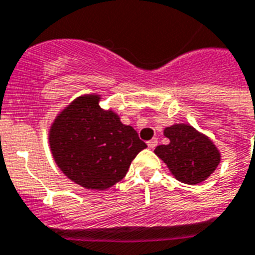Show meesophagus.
Instances as JSON below:
<instances>
[{"label":"esophagus","mask_w":255,"mask_h":255,"mask_svg":"<svg viewBox=\"0 0 255 255\" xmlns=\"http://www.w3.org/2000/svg\"><path fill=\"white\" fill-rule=\"evenodd\" d=\"M147 144H148V148H149V149H153V148L157 145V139H151L149 141H147Z\"/></svg>","instance_id":"esophagus-1"}]
</instances>
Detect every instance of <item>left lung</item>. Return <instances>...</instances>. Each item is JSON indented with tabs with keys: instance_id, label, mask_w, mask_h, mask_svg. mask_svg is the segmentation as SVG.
<instances>
[{
	"instance_id": "obj_1",
	"label": "left lung",
	"mask_w": 255,
	"mask_h": 255,
	"mask_svg": "<svg viewBox=\"0 0 255 255\" xmlns=\"http://www.w3.org/2000/svg\"><path fill=\"white\" fill-rule=\"evenodd\" d=\"M167 145H157L155 153L167 164L178 181L196 185L205 181L221 161L216 144L190 124L178 123L164 129Z\"/></svg>"
}]
</instances>
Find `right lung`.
Instances as JSON below:
<instances>
[{
    "instance_id": "obj_1",
    "label": "right lung",
    "mask_w": 255,
    "mask_h": 255,
    "mask_svg": "<svg viewBox=\"0 0 255 255\" xmlns=\"http://www.w3.org/2000/svg\"><path fill=\"white\" fill-rule=\"evenodd\" d=\"M100 95L78 96L54 119L50 151L58 168L86 189L106 190L127 174L147 144L112 110L99 106Z\"/></svg>"
}]
</instances>
